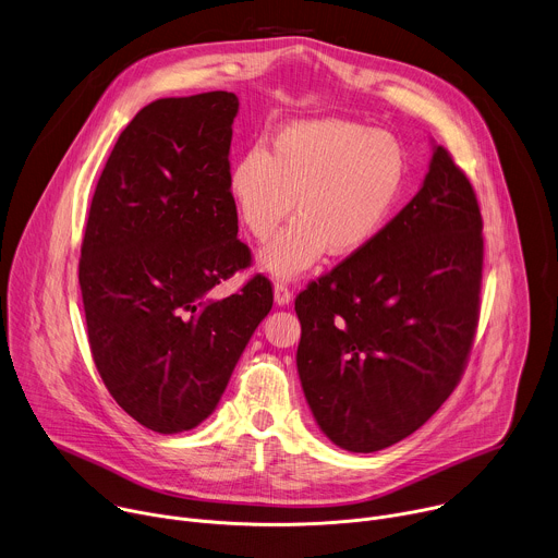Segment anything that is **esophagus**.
Returning a JSON list of instances; mask_svg holds the SVG:
<instances>
[{
    "label": "esophagus",
    "mask_w": 558,
    "mask_h": 558,
    "mask_svg": "<svg viewBox=\"0 0 558 558\" xmlns=\"http://www.w3.org/2000/svg\"><path fill=\"white\" fill-rule=\"evenodd\" d=\"M274 298H276L278 304H289L291 298H293V291L289 289L287 282H276V287H274Z\"/></svg>",
    "instance_id": "34e87169"
}]
</instances>
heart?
<instances>
[{"label":"heart","mask_w":558,"mask_h":558,"mask_svg":"<svg viewBox=\"0 0 558 558\" xmlns=\"http://www.w3.org/2000/svg\"><path fill=\"white\" fill-rule=\"evenodd\" d=\"M407 177L404 147L392 134L340 119L280 128L269 149L254 147L229 170L238 220L256 241L295 220L260 252L276 278L311 269L327 252L349 258L384 229Z\"/></svg>","instance_id":"1"}]
</instances>
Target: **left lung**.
I'll use <instances>...</instances> for the list:
<instances>
[{
	"label": "left lung",
	"instance_id": "1",
	"mask_svg": "<svg viewBox=\"0 0 558 558\" xmlns=\"http://www.w3.org/2000/svg\"><path fill=\"white\" fill-rule=\"evenodd\" d=\"M484 218L437 145L415 198L295 298L298 373L323 433L351 452L424 426L465 371L482 308Z\"/></svg>",
	"mask_w": 558,
	"mask_h": 558
}]
</instances>
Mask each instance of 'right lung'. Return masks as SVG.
I'll return each instance as SVG.
<instances>
[{
  "instance_id": "add662e5",
  "label": "right lung",
  "mask_w": 558,
  "mask_h": 558,
  "mask_svg": "<svg viewBox=\"0 0 558 558\" xmlns=\"http://www.w3.org/2000/svg\"><path fill=\"white\" fill-rule=\"evenodd\" d=\"M235 112L222 90L147 104L114 143L88 211L78 287L93 360L114 402L161 435L211 415L274 304L263 274L207 298L252 265L227 187Z\"/></svg>"
}]
</instances>
